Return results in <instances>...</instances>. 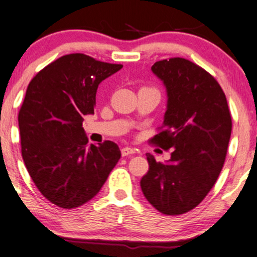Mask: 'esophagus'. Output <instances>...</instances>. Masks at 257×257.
<instances>
[{
	"mask_svg": "<svg viewBox=\"0 0 257 257\" xmlns=\"http://www.w3.org/2000/svg\"><path fill=\"white\" fill-rule=\"evenodd\" d=\"M135 153H136V151H135V149H133V148L125 147V148H122V149H121V154H122V156H123V157L129 156V155H133Z\"/></svg>",
	"mask_w": 257,
	"mask_h": 257,
	"instance_id": "34e87169",
	"label": "esophagus"
}]
</instances>
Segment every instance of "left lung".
<instances>
[{
    "instance_id": "left-lung-1",
    "label": "left lung",
    "mask_w": 257,
    "mask_h": 257,
    "mask_svg": "<svg viewBox=\"0 0 257 257\" xmlns=\"http://www.w3.org/2000/svg\"><path fill=\"white\" fill-rule=\"evenodd\" d=\"M151 71L163 81L168 104L163 129L150 143L172 153L166 163L147 154L149 171L141 189L157 211L179 215L197 207L218 179L232 117L219 82L197 64L170 58L156 61Z\"/></svg>"
}]
</instances>
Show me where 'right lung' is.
I'll return each mask as SVG.
<instances>
[{"instance_id":"1","label":"right lung","mask_w":257,"mask_h":257,"mask_svg":"<svg viewBox=\"0 0 257 257\" xmlns=\"http://www.w3.org/2000/svg\"><path fill=\"white\" fill-rule=\"evenodd\" d=\"M121 64L71 53L32 78L19 113L22 157L43 196L63 208L91 200L120 160L117 144L88 146L84 115L94 114L97 86Z\"/></svg>"}]
</instances>
